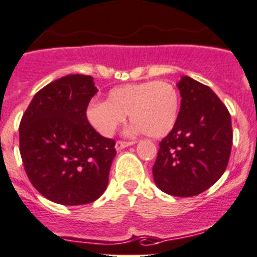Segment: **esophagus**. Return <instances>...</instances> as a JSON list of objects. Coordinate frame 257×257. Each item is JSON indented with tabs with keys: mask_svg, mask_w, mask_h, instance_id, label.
<instances>
[{
	"mask_svg": "<svg viewBox=\"0 0 257 257\" xmlns=\"http://www.w3.org/2000/svg\"><path fill=\"white\" fill-rule=\"evenodd\" d=\"M135 144V141H121L118 140L116 143V150H122L124 149V148L130 147V145H134Z\"/></svg>",
	"mask_w": 257,
	"mask_h": 257,
	"instance_id": "esophagus-1",
	"label": "esophagus"
}]
</instances>
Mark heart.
I'll return each instance as SVG.
<instances>
[{
    "instance_id": "heart-1",
    "label": "heart",
    "mask_w": 257,
    "mask_h": 257,
    "mask_svg": "<svg viewBox=\"0 0 257 257\" xmlns=\"http://www.w3.org/2000/svg\"><path fill=\"white\" fill-rule=\"evenodd\" d=\"M178 112L180 95L175 86L167 81H147L112 88L107 102L90 103L85 116L96 133L109 138L130 113L131 133L159 139L175 127Z\"/></svg>"
}]
</instances>
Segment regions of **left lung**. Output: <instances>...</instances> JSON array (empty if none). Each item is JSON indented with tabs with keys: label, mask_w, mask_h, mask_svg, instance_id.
Instances as JSON below:
<instances>
[{
	"label": "left lung",
	"mask_w": 257,
	"mask_h": 257,
	"mask_svg": "<svg viewBox=\"0 0 257 257\" xmlns=\"http://www.w3.org/2000/svg\"><path fill=\"white\" fill-rule=\"evenodd\" d=\"M177 88V122L161 141L153 166L154 182L172 196H196L222 177L232 149L227 107L209 86L182 76Z\"/></svg>",
	"instance_id": "obj_1"
}]
</instances>
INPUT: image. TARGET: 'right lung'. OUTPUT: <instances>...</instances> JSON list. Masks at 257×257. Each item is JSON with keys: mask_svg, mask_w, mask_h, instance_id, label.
I'll return each instance as SVG.
<instances>
[{"mask_svg": "<svg viewBox=\"0 0 257 257\" xmlns=\"http://www.w3.org/2000/svg\"><path fill=\"white\" fill-rule=\"evenodd\" d=\"M96 91L91 76L67 75L38 91L21 118L25 172L38 192L56 204H89L107 188L116 143L86 119Z\"/></svg>", "mask_w": 257, "mask_h": 257, "instance_id": "1", "label": "right lung"}]
</instances>
